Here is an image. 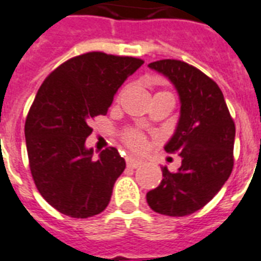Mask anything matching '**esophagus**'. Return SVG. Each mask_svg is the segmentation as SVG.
<instances>
[{
	"instance_id": "esophagus-1",
	"label": "esophagus",
	"mask_w": 261,
	"mask_h": 261,
	"mask_svg": "<svg viewBox=\"0 0 261 261\" xmlns=\"http://www.w3.org/2000/svg\"><path fill=\"white\" fill-rule=\"evenodd\" d=\"M125 160H126V166L130 167V168H137V167H140L141 164H143L141 160L135 159V158H132V156H126Z\"/></svg>"
}]
</instances>
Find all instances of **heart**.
<instances>
[{
	"label": "heart",
	"mask_w": 261,
	"mask_h": 261,
	"mask_svg": "<svg viewBox=\"0 0 261 261\" xmlns=\"http://www.w3.org/2000/svg\"><path fill=\"white\" fill-rule=\"evenodd\" d=\"M122 141L133 152H143L147 147V137L137 129H126L122 133Z\"/></svg>",
	"instance_id": "heart-1"
}]
</instances>
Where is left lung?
Returning a JSON list of instances; mask_svg holds the SVG:
<instances>
[{
  "instance_id": "obj_1",
  "label": "left lung",
  "mask_w": 261,
  "mask_h": 261,
  "mask_svg": "<svg viewBox=\"0 0 261 261\" xmlns=\"http://www.w3.org/2000/svg\"><path fill=\"white\" fill-rule=\"evenodd\" d=\"M174 83L180 98L178 128L164 149L182 156V166L147 193L153 212L183 217L213 199L232 174L236 126L224 94L213 79L191 64L163 59L148 64Z\"/></svg>"
}]
</instances>
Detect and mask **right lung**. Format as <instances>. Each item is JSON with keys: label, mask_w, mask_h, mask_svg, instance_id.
Returning a JSON list of instances; mask_svg holds the SVG:
<instances>
[{"label": "right lung", "mask_w": 261, "mask_h": 261, "mask_svg": "<svg viewBox=\"0 0 261 261\" xmlns=\"http://www.w3.org/2000/svg\"><path fill=\"white\" fill-rule=\"evenodd\" d=\"M143 63L87 52L66 60L41 83L25 120L29 168L41 197L64 216L89 218L109 205L125 160L113 147L94 160L85 141L91 121L108 113L116 91Z\"/></svg>", "instance_id": "obj_1"}]
</instances>
